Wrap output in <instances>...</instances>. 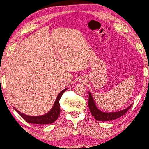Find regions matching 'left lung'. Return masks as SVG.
<instances>
[{
    "instance_id": "8db88e82",
    "label": "left lung",
    "mask_w": 149,
    "mask_h": 149,
    "mask_svg": "<svg viewBox=\"0 0 149 149\" xmlns=\"http://www.w3.org/2000/svg\"><path fill=\"white\" fill-rule=\"evenodd\" d=\"M132 105H130L129 107H127L125 109L119 111V112H103L97 108L95 104L94 100H93L92 95L90 93H89V108L91 113L95 117V118L98 121H110L113 120H116L117 118L122 116L123 114H125L128 110L132 107Z\"/></svg>"
}]
</instances>
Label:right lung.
<instances>
[{"mask_svg": "<svg viewBox=\"0 0 149 149\" xmlns=\"http://www.w3.org/2000/svg\"><path fill=\"white\" fill-rule=\"evenodd\" d=\"M66 89H64L59 93V95H58L56 100H55L53 107L52 108L51 110L45 115L39 116H30L22 114V113L16 110V108H14V109L16 110V112L18 113V114L22 117V118H24L27 122L31 123H37V124H48V123H53L58 119V118L60 114L59 100L60 99V98H61L62 95H63V93L65 91Z\"/></svg>", "mask_w": 149, "mask_h": 149, "instance_id": "obj_1", "label": "right lung"}]
</instances>
